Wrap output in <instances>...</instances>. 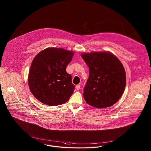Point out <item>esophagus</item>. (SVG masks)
<instances>
[{"label": "esophagus", "instance_id": "obj_1", "mask_svg": "<svg viewBox=\"0 0 151 151\" xmlns=\"http://www.w3.org/2000/svg\"><path fill=\"white\" fill-rule=\"evenodd\" d=\"M76 89H77V90H79V89H80V84L77 85V86H76Z\"/></svg>", "mask_w": 151, "mask_h": 151}]
</instances>
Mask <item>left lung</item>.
<instances>
[{
    "instance_id": "left-lung-1",
    "label": "left lung",
    "mask_w": 151,
    "mask_h": 151,
    "mask_svg": "<svg viewBox=\"0 0 151 151\" xmlns=\"http://www.w3.org/2000/svg\"><path fill=\"white\" fill-rule=\"evenodd\" d=\"M89 69V75L84 88L86 103L97 108L110 107L123 93L126 77L120 60L108 52L82 54Z\"/></svg>"
}]
</instances>
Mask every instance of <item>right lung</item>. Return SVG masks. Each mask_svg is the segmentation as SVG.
I'll list each match as a JSON object with an SVG mask.
<instances>
[{"label":"right lung","mask_w":151,"mask_h":151,"mask_svg":"<svg viewBox=\"0 0 151 151\" xmlns=\"http://www.w3.org/2000/svg\"><path fill=\"white\" fill-rule=\"evenodd\" d=\"M72 51L49 47L39 52L30 66L28 84L37 100L49 106L63 104L70 99L75 86L66 67L72 60Z\"/></svg>","instance_id":"1"}]
</instances>
